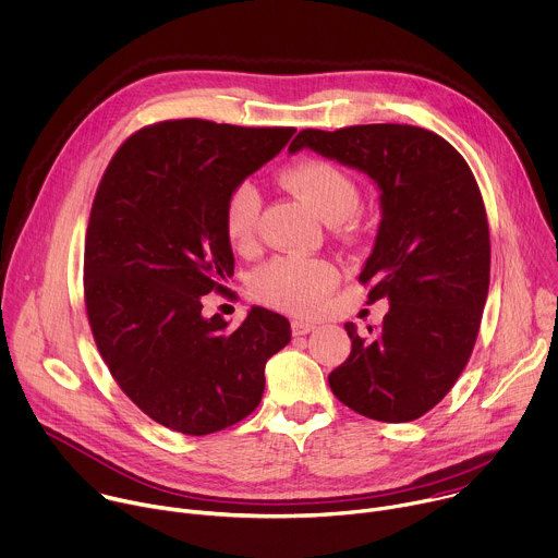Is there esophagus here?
I'll use <instances>...</instances> for the list:
<instances>
[{"instance_id": "obj_1", "label": "esophagus", "mask_w": 558, "mask_h": 558, "mask_svg": "<svg viewBox=\"0 0 558 558\" xmlns=\"http://www.w3.org/2000/svg\"><path fill=\"white\" fill-rule=\"evenodd\" d=\"M316 327V323L312 320H303V318H294L292 320V333L294 337H303V333H310Z\"/></svg>"}]
</instances>
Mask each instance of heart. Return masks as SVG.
Instances as JSON below:
<instances>
[{
  "instance_id": "obj_1",
  "label": "heart",
  "mask_w": 558,
  "mask_h": 558,
  "mask_svg": "<svg viewBox=\"0 0 558 558\" xmlns=\"http://www.w3.org/2000/svg\"><path fill=\"white\" fill-rule=\"evenodd\" d=\"M281 182L327 225H339L359 206V186L341 167L327 160H303L283 171ZM259 193L251 182L233 189L225 208V227L233 246L244 248L255 235ZM339 283V268L320 257H275L253 277V294L279 310L307 314Z\"/></svg>"
}]
</instances>
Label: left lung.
<instances>
[{"label": "left lung", "mask_w": 558, "mask_h": 558, "mask_svg": "<svg viewBox=\"0 0 558 558\" xmlns=\"http://www.w3.org/2000/svg\"><path fill=\"white\" fill-rule=\"evenodd\" d=\"M312 149L367 173L380 193V227L361 281L369 303L389 301L374 339H352L329 374L343 404L380 422H411L464 372L490 283V233L480 186L453 145L413 125L303 130L288 151ZM372 331V327H369Z\"/></svg>", "instance_id": "8db88e82"}]
</instances>
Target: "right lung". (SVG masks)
I'll list each match as a JSON object with an SVG mask.
<instances>
[{"mask_svg": "<svg viewBox=\"0 0 558 558\" xmlns=\"http://www.w3.org/2000/svg\"><path fill=\"white\" fill-rule=\"evenodd\" d=\"M294 132L165 121L128 138L98 184L83 264L89 327L119 387L167 428L208 435L251 415L268 359L290 343L286 316L253 305L229 329L202 314V296L233 277L229 195Z\"/></svg>", "mask_w": 558, "mask_h": 558, "instance_id": "obj_1", "label": "right lung"}]
</instances>
